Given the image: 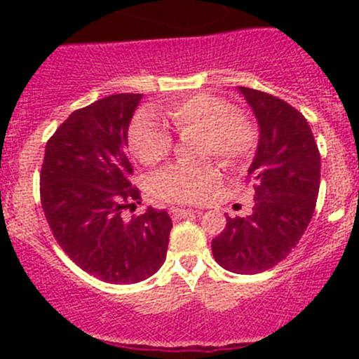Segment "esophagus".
<instances>
[{
  "instance_id": "1",
  "label": "esophagus",
  "mask_w": 359,
  "mask_h": 359,
  "mask_svg": "<svg viewBox=\"0 0 359 359\" xmlns=\"http://www.w3.org/2000/svg\"><path fill=\"white\" fill-rule=\"evenodd\" d=\"M170 213H172L173 219L179 220V219H186V217H191V215H196L198 210H191V208H170Z\"/></svg>"
}]
</instances>
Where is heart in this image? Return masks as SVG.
Masks as SVG:
<instances>
[{"instance_id":"b5f03b06","label":"heart","mask_w":359,"mask_h":359,"mask_svg":"<svg viewBox=\"0 0 359 359\" xmlns=\"http://www.w3.org/2000/svg\"><path fill=\"white\" fill-rule=\"evenodd\" d=\"M166 118L175 130H200V154L215 156L224 165H236L253 146V130L247 116L231 109L222 99L206 93L177 100L166 109ZM133 156L144 165H154L168 154L172 135L151 111L137 112L128 130ZM219 172L212 163L170 165L153 177V193L175 203H194L215 187Z\"/></svg>"}]
</instances>
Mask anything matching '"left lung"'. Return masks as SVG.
Masks as SVG:
<instances>
[{
    "instance_id": "1",
    "label": "left lung",
    "mask_w": 359,
    "mask_h": 359,
    "mask_svg": "<svg viewBox=\"0 0 359 359\" xmlns=\"http://www.w3.org/2000/svg\"><path fill=\"white\" fill-rule=\"evenodd\" d=\"M259 123V144L248 179L255 206L248 217H227L212 241L217 264L231 273L255 274L285 259L313 219L321 158L307 119L266 92L238 86Z\"/></svg>"
}]
</instances>
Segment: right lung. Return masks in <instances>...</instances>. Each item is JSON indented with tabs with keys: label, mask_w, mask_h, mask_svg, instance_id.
Here are the masks:
<instances>
[{
	"label": "right lung",
	"mask_w": 359,
	"mask_h": 359,
	"mask_svg": "<svg viewBox=\"0 0 359 359\" xmlns=\"http://www.w3.org/2000/svg\"><path fill=\"white\" fill-rule=\"evenodd\" d=\"M142 93H116L72 112L46 142L39 175L41 206L69 259L106 283H139L166 259L172 219L147 208L130 182L128 126Z\"/></svg>",
	"instance_id": "right-lung-1"
}]
</instances>
